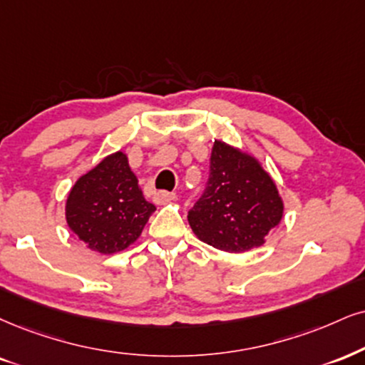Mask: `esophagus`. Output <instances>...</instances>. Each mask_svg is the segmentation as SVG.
Segmentation results:
<instances>
[{"label":"esophagus","instance_id":"obj_1","mask_svg":"<svg viewBox=\"0 0 365 365\" xmlns=\"http://www.w3.org/2000/svg\"><path fill=\"white\" fill-rule=\"evenodd\" d=\"M173 200H175L174 192H169V191L154 192V201L157 205H165V203H169V201H173Z\"/></svg>","mask_w":365,"mask_h":365}]
</instances>
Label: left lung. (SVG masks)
I'll return each instance as SVG.
<instances>
[{
  "mask_svg": "<svg viewBox=\"0 0 365 365\" xmlns=\"http://www.w3.org/2000/svg\"><path fill=\"white\" fill-rule=\"evenodd\" d=\"M277 187L259 162L217 140L210 160V178L187 222L200 240L225 252L260 247L282 218Z\"/></svg>",
  "mask_w": 365,
  "mask_h": 365,
  "instance_id": "left-lung-1",
  "label": "left lung"
}]
</instances>
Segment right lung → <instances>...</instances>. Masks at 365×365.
<instances>
[{
    "label": "right lung",
    "mask_w": 365,
    "mask_h": 365,
    "mask_svg": "<svg viewBox=\"0 0 365 365\" xmlns=\"http://www.w3.org/2000/svg\"><path fill=\"white\" fill-rule=\"evenodd\" d=\"M154 211L127 155L116 152L78 179L67 197L66 218L89 249L115 254L137 240Z\"/></svg>",
    "instance_id": "add662e5"
}]
</instances>
